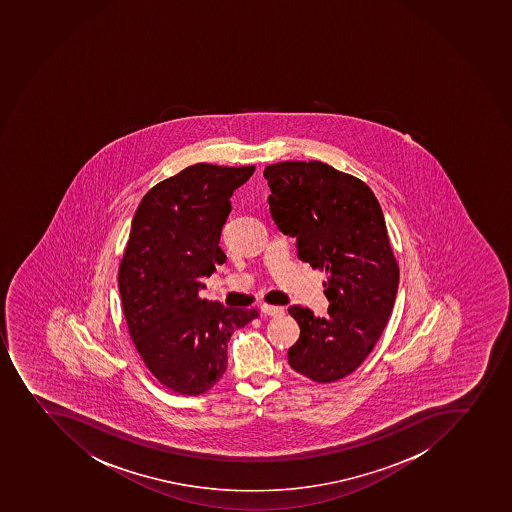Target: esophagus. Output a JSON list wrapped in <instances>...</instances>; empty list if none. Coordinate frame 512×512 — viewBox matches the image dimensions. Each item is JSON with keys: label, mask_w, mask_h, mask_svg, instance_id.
<instances>
[{"label": "esophagus", "mask_w": 512, "mask_h": 512, "mask_svg": "<svg viewBox=\"0 0 512 512\" xmlns=\"http://www.w3.org/2000/svg\"><path fill=\"white\" fill-rule=\"evenodd\" d=\"M263 315L267 316H282L285 313L282 306L262 305Z\"/></svg>", "instance_id": "obj_1"}]
</instances>
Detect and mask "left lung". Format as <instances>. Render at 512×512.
Instances as JSON below:
<instances>
[{
	"label": "left lung",
	"mask_w": 512,
	"mask_h": 512,
	"mask_svg": "<svg viewBox=\"0 0 512 512\" xmlns=\"http://www.w3.org/2000/svg\"><path fill=\"white\" fill-rule=\"evenodd\" d=\"M270 214L296 239L298 257L326 273L328 316L290 306L300 339L288 364L313 382L343 379L374 349L394 308L399 263L384 214L364 181L321 161L268 165Z\"/></svg>",
	"instance_id": "left-lung-1"
}]
</instances>
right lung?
<instances>
[{
  "mask_svg": "<svg viewBox=\"0 0 512 512\" xmlns=\"http://www.w3.org/2000/svg\"><path fill=\"white\" fill-rule=\"evenodd\" d=\"M255 166L207 163L184 168L141 199L118 268L128 333L151 374L166 389L204 394L227 369L235 329L258 318L255 308L202 300V277L227 257L219 247L230 197Z\"/></svg>",
  "mask_w": 512,
  "mask_h": 512,
  "instance_id": "obj_1",
  "label": "right lung"
}]
</instances>
